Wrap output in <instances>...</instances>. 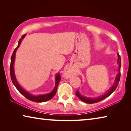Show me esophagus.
<instances>
[{"label": "esophagus", "instance_id": "esophagus-1", "mask_svg": "<svg viewBox=\"0 0 131 131\" xmlns=\"http://www.w3.org/2000/svg\"><path fill=\"white\" fill-rule=\"evenodd\" d=\"M71 75V73L70 71H67L64 73V77H65L66 78H69Z\"/></svg>", "mask_w": 131, "mask_h": 131}]
</instances>
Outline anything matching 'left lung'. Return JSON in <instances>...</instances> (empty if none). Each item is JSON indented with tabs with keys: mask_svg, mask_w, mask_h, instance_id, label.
Wrapping results in <instances>:
<instances>
[{
	"mask_svg": "<svg viewBox=\"0 0 131 131\" xmlns=\"http://www.w3.org/2000/svg\"><path fill=\"white\" fill-rule=\"evenodd\" d=\"M118 59H117V64H118V73L116 75V78L114 80V82L113 83V85L112 86L111 88L109 89V90L107 92L104 94V95H100L99 97H94V98H90V97H87L85 96H83L81 94V93L79 92V90H78L76 91V95L82 101H83L87 104H94V103H97L101 101L105 98L109 97L110 95H111L112 93L116 90L118 84V82L120 81V68H121V57L119 54H117Z\"/></svg>",
	"mask_w": 131,
	"mask_h": 131,
	"instance_id": "1",
	"label": "left lung"
}]
</instances>
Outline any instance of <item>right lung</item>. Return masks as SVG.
<instances>
[{
	"label": "right lung",
	"instance_id": "obj_1",
	"mask_svg": "<svg viewBox=\"0 0 131 131\" xmlns=\"http://www.w3.org/2000/svg\"><path fill=\"white\" fill-rule=\"evenodd\" d=\"M26 34H24V36H22V37L19 39V41H18V44L17 47L16 48V49L14 50L12 56H11V64H10V75H11V81H12L15 87L17 88V90L19 91V92L22 94L24 97H26L27 99L31 101L35 102H46L47 101H49L50 99L54 97V95L56 94L57 86H58V84L60 81V73H57L55 75V86L54 89H53V90L48 94H40L38 95H34L31 94L28 91H27L26 90L22 88V87L18 83L17 78H16L15 74V71H14V63H15V53L16 52H17V49L19 47V46L21 43L22 40H24L25 37L26 36Z\"/></svg>",
	"mask_w": 131,
	"mask_h": 131
}]
</instances>
